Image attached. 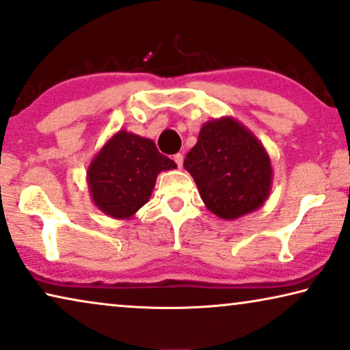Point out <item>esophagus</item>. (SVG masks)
<instances>
[{
    "label": "esophagus",
    "instance_id": "esophagus-1",
    "mask_svg": "<svg viewBox=\"0 0 350 350\" xmlns=\"http://www.w3.org/2000/svg\"><path fill=\"white\" fill-rule=\"evenodd\" d=\"M173 160H174V163L177 165V168H182V163H184V155H182V154H176V155L173 157Z\"/></svg>",
    "mask_w": 350,
    "mask_h": 350
}]
</instances>
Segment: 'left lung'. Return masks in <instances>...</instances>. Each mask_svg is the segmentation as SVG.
<instances>
[{
	"label": "left lung",
	"mask_w": 350,
	"mask_h": 350,
	"mask_svg": "<svg viewBox=\"0 0 350 350\" xmlns=\"http://www.w3.org/2000/svg\"><path fill=\"white\" fill-rule=\"evenodd\" d=\"M184 168L193 177L206 208L224 220L262 208L271 191L273 166L267 149L233 117L201 126Z\"/></svg>",
	"instance_id": "8db88e82"
}]
</instances>
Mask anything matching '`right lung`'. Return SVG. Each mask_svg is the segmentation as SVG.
I'll use <instances>...</instances> for the list:
<instances>
[{
  "label": "right lung",
  "mask_w": 350,
  "mask_h": 350,
  "mask_svg": "<svg viewBox=\"0 0 350 350\" xmlns=\"http://www.w3.org/2000/svg\"><path fill=\"white\" fill-rule=\"evenodd\" d=\"M170 170H176V163L160 154L154 141L117 131L88 165L93 204L112 219H131L150 200L157 176Z\"/></svg>",
  "instance_id": "1"
}]
</instances>
